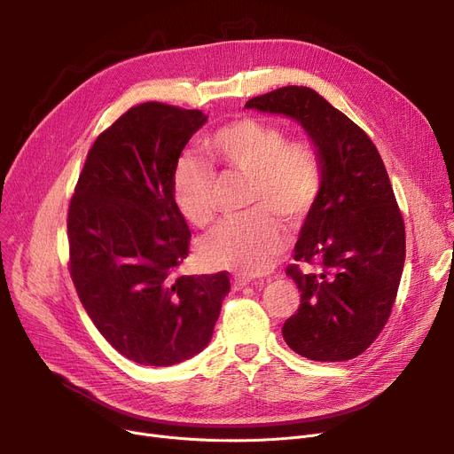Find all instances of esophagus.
I'll return each mask as SVG.
<instances>
[{
    "mask_svg": "<svg viewBox=\"0 0 454 454\" xmlns=\"http://www.w3.org/2000/svg\"><path fill=\"white\" fill-rule=\"evenodd\" d=\"M247 285H250V279H247V278H233V289H243V287H247ZM252 285H255V287H261V281H254Z\"/></svg>",
    "mask_w": 454,
    "mask_h": 454,
    "instance_id": "esophagus-1",
    "label": "esophagus"
}]
</instances>
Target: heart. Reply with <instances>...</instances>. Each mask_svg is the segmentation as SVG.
Listing matches in <instances>:
<instances>
[{
    "label": "heart",
    "instance_id": "heart-1",
    "mask_svg": "<svg viewBox=\"0 0 454 454\" xmlns=\"http://www.w3.org/2000/svg\"><path fill=\"white\" fill-rule=\"evenodd\" d=\"M213 163L226 175L250 178L248 217L226 221L204 241L200 257L207 267L247 278L267 272L285 250L278 219H305L325 187V165L311 139H289L283 127L241 115L204 137ZM217 176L197 156H182L173 171V199L193 226L215 217Z\"/></svg>",
    "mask_w": 454,
    "mask_h": 454
}]
</instances>
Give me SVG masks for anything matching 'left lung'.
<instances>
[{"instance_id":"1","label":"left lung","mask_w":454,"mask_h":454,"mask_svg":"<svg viewBox=\"0 0 454 454\" xmlns=\"http://www.w3.org/2000/svg\"><path fill=\"white\" fill-rule=\"evenodd\" d=\"M247 108L285 114L313 137L325 187L309 211L285 269L300 289L281 335L301 356L342 363L364 353L387 325L404 265V221L370 136L307 86L257 95ZM321 270L301 271L299 263Z\"/></svg>"}]
</instances>
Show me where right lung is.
<instances>
[{"instance_id":"right-lung-1","label":"right lung","mask_w":454,"mask_h":454,"mask_svg":"<svg viewBox=\"0 0 454 454\" xmlns=\"http://www.w3.org/2000/svg\"><path fill=\"white\" fill-rule=\"evenodd\" d=\"M207 115L143 103L88 151L67 209V269L101 335L127 359L171 366L202 351L230 291L228 272L178 276L191 231L173 171Z\"/></svg>"}]
</instances>
